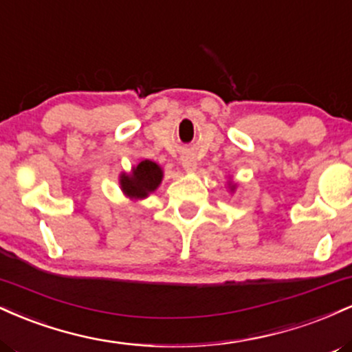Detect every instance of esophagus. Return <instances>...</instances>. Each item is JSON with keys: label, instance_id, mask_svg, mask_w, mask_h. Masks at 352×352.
Wrapping results in <instances>:
<instances>
[{"label": "esophagus", "instance_id": "34e87169", "mask_svg": "<svg viewBox=\"0 0 352 352\" xmlns=\"http://www.w3.org/2000/svg\"><path fill=\"white\" fill-rule=\"evenodd\" d=\"M182 165H184V168L187 172H193L197 168V159L193 153H184L182 155Z\"/></svg>", "mask_w": 352, "mask_h": 352}]
</instances>
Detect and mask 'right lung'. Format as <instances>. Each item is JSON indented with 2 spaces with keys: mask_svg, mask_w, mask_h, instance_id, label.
I'll return each instance as SVG.
<instances>
[{
  "mask_svg": "<svg viewBox=\"0 0 352 352\" xmlns=\"http://www.w3.org/2000/svg\"><path fill=\"white\" fill-rule=\"evenodd\" d=\"M162 182V170L152 160H142L132 170V175L120 177L122 190L132 199H144Z\"/></svg>",
  "mask_w": 352,
  "mask_h": 352,
  "instance_id": "add662e5",
  "label": "right lung"
}]
</instances>
